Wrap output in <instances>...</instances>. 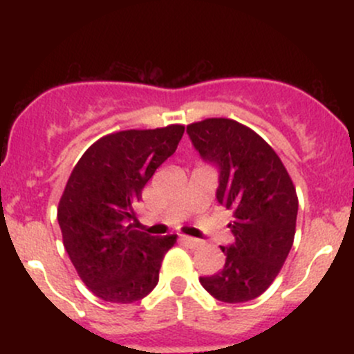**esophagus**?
<instances>
[{"mask_svg":"<svg viewBox=\"0 0 354 354\" xmlns=\"http://www.w3.org/2000/svg\"><path fill=\"white\" fill-rule=\"evenodd\" d=\"M181 241L185 243V245L191 246V248H198V246L201 245L200 239H196V238H189V236H181Z\"/></svg>","mask_w":354,"mask_h":354,"instance_id":"1","label":"esophagus"}]
</instances>
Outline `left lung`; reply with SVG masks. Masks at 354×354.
<instances>
[{
  "instance_id": "obj_1",
  "label": "left lung",
  "mask_w": 354,
  "mask_h": 354,
  "mask_svg": "<svg viewBox=\"0 0 354 354\" xmlns=\"http://www.w3.org/2000/svg\"><path fill=\"white\" fill-rule=\"evenodd\" d=\"M186 133L201 160L218 169V203L233 211L234 241L221 246L225 266L200 283L219 301H251L274 281L293 246V181L274 149L238 121L208 118Z\"/></svg>"
}]
</instances>
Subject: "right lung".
I'll use <instances>...</instances> for the list:
<instances>
[{
    "label": "right lung",
    "mask_w": 354,
    "mask_h": 354,
    "mask_svg": "<svg viewBox=\"0 0 354 354\" xmlns=\"http://www.w3.org/2000/svg\"><path fill=\"white\" fill-rule=\"evenodd\" d=\"M185 126L126 129L96 141L73 169L58 206L66 253L83 283L109 303L151 293L176 234L136 228L135 208L156 168L176 151Z\"/></svg>",
    "instance_id": "right-lung-1"
}]
</instances>
